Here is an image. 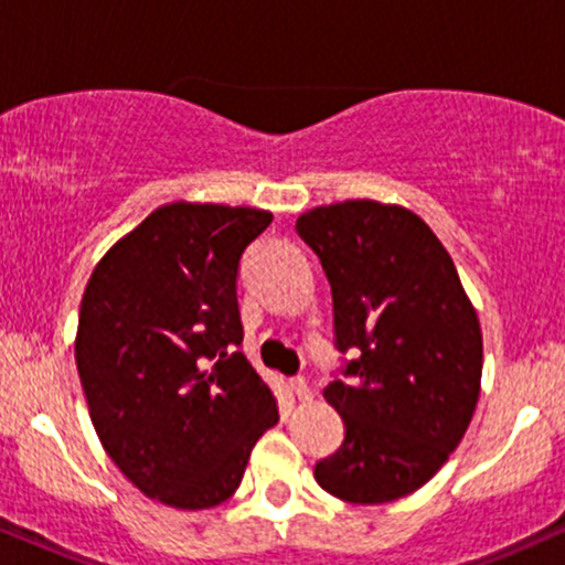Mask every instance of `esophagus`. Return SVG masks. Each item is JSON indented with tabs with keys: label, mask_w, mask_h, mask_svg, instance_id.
Returning a JSON list of instances; mask_svg holds the SVG:
<instances>
[{
	"label": "esophagus",
	"mask_w": 565,
	"mask_h": 565,
	"mask_svg": "<svg viewBox=\"0 0 565 565\" xmlns=\"http://www.w3.org/2000/svg\"><path fill=\"white\" fill-rule=\"evenodd\" d=\"M289 387H291V393H295L300 401H310V398H313V387L308 385V380L295 377V380L289 382Z\"/></svg>",
	"instance_id": "1"
}]
</instances>
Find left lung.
I'll return each instance as SVG.
<instances>
[{
    "mask_svg": "<svg viewBox=\"0 0 565 565\" xmlns=\"http://www.w3.org/2000/svg\"><path fill=\"white\" fill-rule=\"evenodd\" d=\"M332 284L340 350L359 359L323 398L345 440L316 465L323 491L353 504L414 494L468 433L481 395L483 334L451 255L417 212L374 199L297 217Z\"/></svg>",
    "mask_w": 565,
    "mask_h": 565,
    "instance_id": "8db88e82",
    "label": "left lung"
}]
</instances>
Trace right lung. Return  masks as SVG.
<instances>
[{"label":"right lung","mask_w":565,"mask_h":565,"mask_svg":"<svg viewBox=\"0 0 565 565\" xmlns=\"http://www.w3.org/2000/svg\"><path fill=\"white\" fill-rule=\"evenodd\" d=\"M268 210L170 201L116 242L82 295L74 355L97 438L153 502L217 508L278 423L242 350L236 274Z\"/></svg>","instance_id":"right-lung-1"}]
</instances>
